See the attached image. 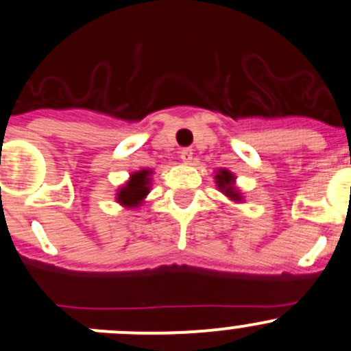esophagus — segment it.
Wrapping results in <instances>:
<instances>
[{
	"label": "esophagus",
	"instance_id": "1",
	"mask_svg": "<svg viewBox=\"0 0 351 351\" xmlns=\"http://www.w3.org/2000/svg\"><path fill=\"white\" fill-rule=\"evenodd\" d=\"M192 156H193V151L192 149H182V152H180V158H182L183 162H190L192 161Z\"/></svg>",
	"mask_w": 351,
	"mask_h": 351
}]
</instances>
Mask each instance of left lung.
Here are the masks:
<instances>
[{
  "mask_svg": "<svg viewBox=\"0 0 351 351\" xmlns=\"http://www.w3.org/2000/svg\"><path fill=\"white\" fill-rule=\"evenodd\" d=\"M216 180H217V186H219L221 190H223L224 193H226L228 197H230V199H233V200H240V193L237 192V190H234V186H233V175H231L230 171H226V169H223V171H219L216 175Z\"/></svg>",
  "mask_w": 351,
  "mask_h": 351,
  "instance_id": "1",
  "label": "left lung"
}]
</instances>
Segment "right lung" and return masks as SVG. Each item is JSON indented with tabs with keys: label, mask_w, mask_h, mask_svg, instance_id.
<instances>
[{
	"label": "right lung",
	"mask_w": 351,
	"mask_h": 351,
	"mask_svg": "<svg viewBox=\"0 0 351 351\" xmlns=\"http://www.w3.org/2000/svg\"><path fill=\"white\" fill-rule=\"evenodd\" d=\"M149 175H151L149 169H142V171L134 173L130 182L125 186H121L120 192H118V202L127 207L141 206L144 197L149 193V182H151Z\"/></svg>",
	"instance_id": "1"
}]
</instances>
